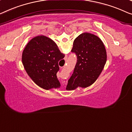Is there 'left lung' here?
Segmentation results:
<instances>
[{"instance_id":"left-lung-1","label":"left lung","mask_w":132,"mask_h":132,"mask_svg":"<svg viewBox=\"0 0 132 132\" xmlns=\"http://www.w3.org/2000/svg\"><path fill=\"white\" fill-rule=\"evenodd\" d=\"M71 51L78 60L66 90L90 86L99 77L107 62L104 43L97 35L84 32L75 39Z\"/></svg>"}]
</instances>
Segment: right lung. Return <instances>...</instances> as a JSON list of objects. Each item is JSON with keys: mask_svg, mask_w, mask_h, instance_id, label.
<instances>
[{"mask_svg": "<svg viewBox=\"0 0 132 132\" xmlns=\"http://www.w3.org/2000/svg\"><path fill=\"white\" fill-rule=\"evenodd\" d=\"M58 46L52 39L38 35L27 43L22 54V63L25 71L37 85L46 90L60 88L56 73L58 62L63 59Z\"/></svg>", "mask_w": 132, "mask_h": 132, "instance_id": "obj_1", "label": "right lung"}]
</instances>
